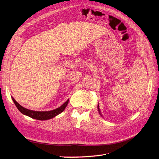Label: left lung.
Segmentation results:
<instances>
[{"label": "left lung", "instance_id": "1", "mask_svg": "<svg viewBox=\"0 0 159 159\" xmlns=\"http://www.w3.org/2000/svg\"><path fill=\"white\" fill-rule=\"evenodd\" d=\"M98 111H99V105H98ZM99 113H100V111H99ZM101 114V113H100Z\"/></svg>", "mask_w": 159, "mask_h": 159}]
</instances>
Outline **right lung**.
Instances as JSON below:
<instances>
[{"instance_id": "1", "label": "right lung", "mask_w": 159, "mask_h": 159, "mask_svg": "<svg viewBox=\"0 0 159 159\" xmlns=\"http://www.w3.org/2000/svg\"><path fill=\"white\" fill-rule=\"evenodd\" d=\"M12 99L14 104H15L16 107H17V109L20 111L22 114L27 115V116L33 119L40 120V121H44V120H48V119H52L58 114L61 113V112H63L69 102V99H68V101H67L65 103L62 105L61 106L54 110L50 111H32V110L23 107L18 103H17L16 101L13 98H12Z\"/></svg>"}]
</instances>
